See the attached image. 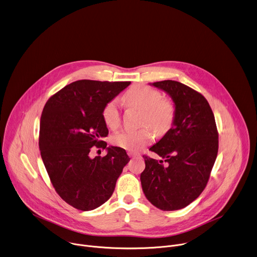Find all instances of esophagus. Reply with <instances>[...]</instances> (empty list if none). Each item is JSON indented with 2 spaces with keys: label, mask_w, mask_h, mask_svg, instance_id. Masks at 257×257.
<instances>
[{
  "label": "esophagus",
  "mask_w": 257,
  "mask_h": 257,
  "mask_svg": "<svg viewBox=\"0 0 257 257\" xmlns=\"http://www.w3.org/2000/svg\"><path fill=\"white\" fill-rule=\"evenodd\" d=\"M128 155H129L130 157H136V156H138L139 154H138V153H135V152H132V151H129V152H128Z\"/></svg>",
  "instance_id": "1"
}]
</instances>
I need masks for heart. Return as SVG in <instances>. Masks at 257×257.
<instances>
[{
	"instance_id": "b5f03b06",
	"label": "heart",
	"mask_w": 257,
	"mask_h": 257,
	"mask_svg": "<svg viewBox=\"0 0 257 257\" xmlns=\"http://www.w3.org/2000/svg\"><path fill=\"white\" fill-rule=\"evenodd\" d=\"M125 103L130 107L142 110V125H148L157 135L166 133L173 124L175 118L174 104L161 98V94L156 89L138 84L131 87L124 95ZM105 124L116 129L121 121L117 100L107 103L102 112ZM153 134L149 128L137 131L124 130L116 133L112 137V143L120 148L137 151L152 141Z\"/></svg>"
}]
</instances>
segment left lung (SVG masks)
I'll list each match as a JSON object with an SVG mask.
<instances>
[{"label":"left lung","instance_id":"1","mask_svg":"<svg viewBox=\"0 0 257 257\" xmlns=\"http://www.w3.org/2000/svg\"><path fill=\"white\" fill-rule=\"evenodd\" d=\"M167 93L175 107L171 128L149 150L140 175L146 198L164 211L178 210L204 190L218 152V133L207 100L190 87L172 80L150 84Z\"/></svg>","mask_w":257,"mask_h":257}]
</instances>
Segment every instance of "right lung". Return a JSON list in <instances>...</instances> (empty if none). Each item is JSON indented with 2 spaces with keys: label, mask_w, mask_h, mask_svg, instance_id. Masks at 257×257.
Segmentation results:
<instances>
[{
  "label": "right lung",
  "mask_w": 257,
  "mask_h": 257,
  "mask_svg": "<svg viewBox=\"0 0 257 257\" xmlns=\"http://www.w3.org/2000/svg\"><path fill=\"white\" fill-rule=\"evenodd\" d=\"M130 84L79 80L53 95L43 109L39 148L44 165L60 197L79 210L105 203L130 160L125 149L102 141L109 132L103 109ZM93 146L106 148L107 155L91 159Z\"/></svg>",
  "instance_id": "add662e5"
}]
</instances>
